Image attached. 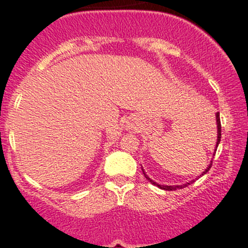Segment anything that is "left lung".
Wrapping results in <instances>:
<instances>
[{
	"label": "left lung",
	"instance_id": "1",
	"mask_svg": "<svg viewBox=\"0 0 248 248\" xmlns=\"http://www.w3.org/2000/svg\"><path fill=\"white\" fill-rule=\"evenodd\" d=\"M216 122H217V142H216V149H215V151H216V150H217V146H218L219 141H221V120H219V112H216ZM211 166H212V161H211V163H210V166L207 167L206 169H205V171H202V175L206 174V172L210 170V168H211ZM141 169H142V168H141ZM142 174L145 175V177H146V179L149 180V181L151 182L152 185H156L157 187H159V188H162V189H166V191H175V189L184 188V187H186L187 185H191V184H193V182H194V180H192L191 182H187V184L181 185V186H164V185H158V184H157V182H155L154 180L150 179V177L147 176L146 174H145L144 169H142ZM202 175H201V176H202Z\"/></svg>",
	"mask_w": 248,
	"mask_h": 248
}]
</instances>
